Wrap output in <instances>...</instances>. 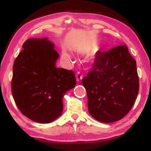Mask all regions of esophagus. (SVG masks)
Returning <instances> with one entry per match:
<instances>
[{
	"label": "esophagus",
	"instance_id": "obj_1",
	"mask_svg": "<svg viewBox=\"0 0 151 151\" xmlns=\"http://www.w3.org/2000/svg\"><path fill=\"white\" fill-rule=\"evenodd\" d=\"M76 80H77V82H80V80L82 79V78H83V76H82L81 74H80V72H78L77 73H76Z\"/></svg>",
	"mask_w": 151,
	"mask_h": 151
}]
</instances>
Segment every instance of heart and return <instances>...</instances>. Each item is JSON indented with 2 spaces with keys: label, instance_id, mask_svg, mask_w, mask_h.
<instances>
[{
  "label": "heart",
  "instance_id": "heart-1",
  "mask_svg": "<svg viewBox=\"0 0 151 151\" xmlns=\"http://www.w3.org/2000/svg\"><path fill=\"white\" fill-rule=\"evenodd\" d=\"M63 57L64 59L67 60L71 61L72 60V55H71V53H69L68 51H64L63 53Z\"/></svg>",
  "mask_w": 151,
  "mask_h": 151
}]
</instances>
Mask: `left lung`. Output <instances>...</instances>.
Segmentation results:
<instances>
[{
    "instance_id": "1",
    "label": "left lung",
    "mask_w": 151,
    "mask_h": 151,
    "mask_svg": "<svg viewBox=\"0 0 151 151\" xmlns=\"http://www.w3.org/2000/svg\"><path fill=\"white\" fill-rule=\"evenodd\" d=\"M82 82L90 115L102 123L118 121L131 111L139 92L135 60L126 45L99 51Z\"/></svg>"
}]
</instances>
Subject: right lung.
Instances as JSON below:
<instances>
[{
	"instance_id": "obj_1",
	"label": "right lung",
	"mask_w": 151,
	"mask_h": 151,
	"mask_svg": "<svg viewBox=\"0 0 151 151\" xmlns=\"http://www.w3.org/2000/svg\"><path fill=\"white\" fill-rule=\"evenodd\" d=\"M22 48L13 66L14 101L31 120L50 123L63 113V98L75 87V75L71 70L55 67L59 54L47 38L28 39Z\"/></svg>"
}]
</instances>
